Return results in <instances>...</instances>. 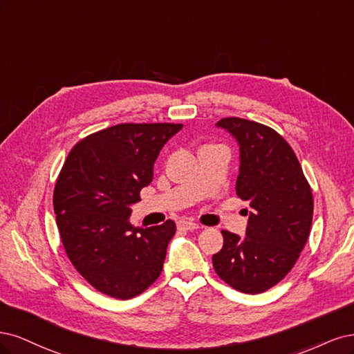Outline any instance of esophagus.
Segmentation results:
<instances>
[{
    "label": "esophagus",
    "instance_id": "34e87169",
    "mask_svg": "<svg viewBox=\"0 0 354 354\" xmlns=\"http://www.w3.org/2000/svg\"><path fill=\"white\" fill-rule=\"evenodd\" d=\"M178 226H179V227H182V230H187V231L198 230V227H200V225H198V223H196V222L191 221V219H184V221H179Z\"/></svg>",
    "mask_w": 354,
    "mask_h": 354
}]
</instances>
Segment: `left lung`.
Here are the masks:
<instances>
[{
  "label": "left lung",
  "mask_w": 354,
  "mask_h": 354,
  "mask_svg": "<svg viewBox=\"0 0 354 354\" xmlns=\"http://www.w3.org/2000/svg\"><path fill=\"white\" fill-rule=\"evenodd\" d=\"M239 145L236 196L248 201L245 236L222 231L223 247L213 268L227 285L260 294L282 281L300 257L310 234L313 196L299 158L272 128L223 118L218 123Z\"/></svg>",
  "instance_id": "8db88e82"
}]
</instances>
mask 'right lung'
Instances as JSON below:
<instances>
[{
  "instance_id": "add662e5",
  "label": "right lung",
  "mask_w": 354,
  "mask_h": 354,
  "mask_svg": "<svg viewBox=\"0 0 354 354\" xmlns=\"http://www.w3.org/2000/svg\"><path fill=\"white\" fill-rule=\"evenodd\" d=\"M180 123H120L79 141L54 188V213L66 254L100 292L128 300L160 277L174 221L129 222L131 206L153 180L154 162Z\"/></svg>"
}]
</instances>
